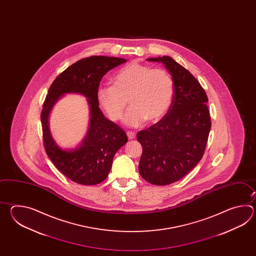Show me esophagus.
Masks as SVG:
<instances>
[{
  "label": "esophagus",
  "instance_id": "esophagus-1",
  "mask_svg": "<svg viewBox=\"0 0 256 256\" xmlns=\"http://www.w3.org/2000/svg\"><path fill=\"white\" fill-rule=\"evenodd\" d=\"M127 136H128V138H129L130 140L136 139V134H134V132H127Z\"/></svg>",
  "mask_w": 256,
  "mask_h": 256
}]
</instances>
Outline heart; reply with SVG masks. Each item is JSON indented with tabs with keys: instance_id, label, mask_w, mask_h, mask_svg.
<instances>
[{
	"instance_id": "obj_1",
	"label": "heart",
	"mask_w": 256,
	"mask_h": 256,
	"mask_svg": "<svg viewBox=\"0 0 256 256\" xmlns=\"http://www.w3.org/2000/svg\"><path fill=\"white\" fill-rule=\"evenodd\" d=\"M112 84L98 88V104L110 120H118L124 114L129 100L132 108L124 122L130 127L142 126L146 120L158 122L173 104L174 80L163 68L132 62L115 73Z\"/></svg>"
}]
</instances>
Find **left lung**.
I'll list each match as a JSON object with an SVG mask.
<instances>
[{"mask_svg":"<svg viewBox=\"0 0 256 256\" xmlns=\"http://www.w3.org/2000/svg\"><path fill=\"white\" fill-rule=\"evenodd\" d=\"M163 63L174 82L168 112L137 134L142 147L139 173L152 185L172 184L183 178L200 161L212 127L207 94L196 78L172 58H147Z\"/></svg>","mask_w":256,"mask_h":256,"instance_id":"obj_1","label":"left lung"}]
</instances>
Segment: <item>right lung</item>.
I'll use <instances>...</instances> for the list:
<instances>
[{
    "instance_id": "1",
    "label": "right lung",
    "mask_w": 256,
    "mask_h": 256,
    "mask_svg": "<svg viewBox=\"0 0 256 256\" xmlns=\"http://www.w3.org/2000/svg\"><path fill=\"white\" fill-rule=\"evenodd\" d=\"M126 61L104 56L78 60L60 74L49 88L41 112L44 149L56 168L78 184L97 185L106 180L115 154L128 141L126 132L104 116L97 98L102 76ZM72 92L88 98L90 124L88 134L80 145L71 150H62L50 136L48 115L60 98Z\"/></svg>"
}]
</instances>
